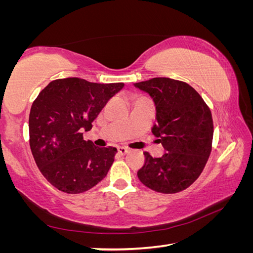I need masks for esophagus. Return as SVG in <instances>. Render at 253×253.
Listing matches in <instances>:
<instances>
[{
  "label": "esophagus",
  "instance_id": "1",
  "mask_svg": "<svg viewBox=\"0 0 253 253\" xmlns=\"http://www.w3.org/2000/svg\"><path fill=\"white\" fill-rule=\"evenodd\" d=\"M117 151H118V154H119V155H126V154L128 153V148L119 146V147L117 148Z\"/></svg>",
  "mask_w": 253,
  "mask_h": 253
}]
</instances>
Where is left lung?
I'll use <instances>...</instances> for the list:
<instances>
[{
	"label": "left lung",
	"mask_w": 253,
	"mask_h": 253,
	"mask_svg": "<svg viewBox=\"0 0 253 253\" xmlns=\"http://www.w3.org/2000/svg\"><path fill=\"white\" fill-rule=\"evenodd\" d=\"M152 98L156 123L152 132L165 149L162 157L144 153L139 181L161 193L185 190L202 173L211 153V110L199 92L183 81L153 78L134 84Z\"/></svg>",
	"instance_id": "left-lung-1"
}]
</instances>
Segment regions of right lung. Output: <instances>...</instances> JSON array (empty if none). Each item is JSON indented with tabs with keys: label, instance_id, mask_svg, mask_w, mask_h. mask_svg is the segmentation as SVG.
Returning a JSON list of instances; mask_svg holds the SVG:
<instances>
[{
	"label": "right lung",
	"instance_id": "add662e5",
	"mask_svg": "<svg viewBox=\"0 0 253 253\" xmlns=\"http://www.w3.org/2000/svg\"><path fill=\"white\" fill-rule=\"evenodd\" d=\"M124 84H97L80 78L53 80L34 100L29 116L30 147L38 168L58 190L83 193L97 185L113 165L117 149L85 142L111 97Z\"/></svg>",
	"mask_w": 253,
	"mask_h": 253
}]
</instances>
